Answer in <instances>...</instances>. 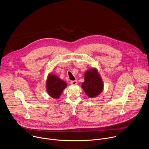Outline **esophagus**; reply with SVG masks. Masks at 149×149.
I'll list each match as a JSON object with an SVG mask.
<instances>
[{
	"mask_svg": "<svg viewBox=\"0 0 149 149\" xmlns=\"http://www.w3.org/2000/svg\"><path fill=\"white\" fill-rule=\"evenodd\" d=\"M77 83H78V82H77V80H75V81H71V82H70V84H71V85H77Z\"/></svg>",
	"mask_w": 149,
	"mask_h": 149,
	"instance_id": "obj_1",
	"label": "esophagus"
}]
</instances>
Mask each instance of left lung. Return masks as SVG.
I'll list each match as a JSON object with an SVG mask.
<instances>
[{"label":"left lung","instance_id":"obj_1","mask_svg":"<svg viewBox=\"0 0 149 149\" xmlns=\"http://www.w3.org/2000/svg\"><path fill=\"white\" fill-rule=\"evenodd\" d=\"M84 82L82 88L89 97L98 95L102 91L103 83L97 70L91 69L84 75Z\"/></svg>","mask_w":149,"mask_h":149}]
</instances>
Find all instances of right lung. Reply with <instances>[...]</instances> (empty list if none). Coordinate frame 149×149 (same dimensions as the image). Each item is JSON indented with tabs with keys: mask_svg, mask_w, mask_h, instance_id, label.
<instances>
[{
	"mask_svg": "<svg viewBox=\"0 0 149 149\" xmlns=\"http://www.w3.org/2000/svg\"><path fill=\"white\" fill-rule=\"evenodd\" d=\"M66 87V82L56 75L52 74L48 75L47 81V90L49 95L52 98H58Z\"/></svg>",
	"mask_w": 149,
	"mask_h": 149,
	"instance_id": "right-lung-1",
	"label": "right lung"
}]
</instances>
